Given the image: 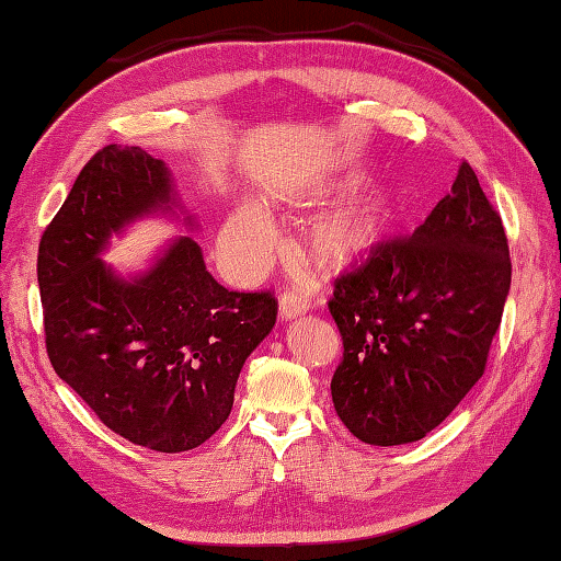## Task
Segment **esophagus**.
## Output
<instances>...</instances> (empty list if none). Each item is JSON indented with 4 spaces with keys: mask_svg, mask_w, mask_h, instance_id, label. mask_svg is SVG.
Here are the masks:
<instances>
[{
    "mask_svg": "<svg viewBox=\"0 0 561 561\" xmlns=\"http://www.w3.org/2000/svg\"><path fill=\"white\" fill-rule=\"evenodd\" d=\"M308 311V299H304L301 294L296 291H287L279 299V318L282 320H291V318H299Z\"/></svg>",
    "mask_w": 561,
    "mask_h": 561,
    "instance_id": "1",
    "label": "esophagus"
}]
</instances>
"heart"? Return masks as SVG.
Returning <instances> with one entry per match:
<instances>
[{
  "instance_id": "b5f03b06",
  "label": "heart",
  "mask_w": 561,
  "mask_h": 561,
  "mask_svg": "<svg viewBox=\"0 0 561 561\" xmlns=\"http://www.w3.org/2000/svg\"><path fill=\"white\" fill-rule=\"evenodd\" d=\"M388 214L378 199L354 202L320 217L308 231V245L325 265H344L371 248L386 229ZM274 226L257 207H238L224 229V245L238 267L253 270L270 255Z\"/></svg>"
}]
</instances>
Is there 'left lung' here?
Listing matches in <instances>:
<instances>
[{
    "instance_id": "8db88e82",
    "label": "left lung",
    "mask_w": 561,
    "mask_h": 561,
    "mask_svg": "<svg viewBox=\"0 0 561 561\" xmlns=\"http://www.w3.org/2000/svg\"><path fill=\"white\" fill-rule=\"evenodd\" d=\"M511 289L508 241L468 161L410 238L335 279L342 335L332 402L371 446L424 438L484 374Z\"/></svg>"
}]
</instances>
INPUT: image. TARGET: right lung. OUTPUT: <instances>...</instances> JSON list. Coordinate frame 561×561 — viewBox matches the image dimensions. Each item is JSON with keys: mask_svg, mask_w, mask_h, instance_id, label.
<instances>
[{"mask_svg": "<svg viewBox=\"0 0 561 561\" xmlns=\"http://www.w3.org/2000/svg\"><path fill=\"white\" fill-rule=\"evenodd\" d=\"M173 207L161 159L108 145L83 165L38 248L55 374L111 432L159 453L197 448L229 420L238 374L277 320L270 291L224 289L190 236L127 279L101 260L113 233Z\"/></svg>", "mask_w": 561, "mask_h": 561, "instance_id": "right-lung-1", "label": "right lung"}]
</instances>
